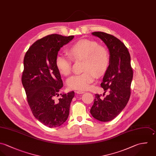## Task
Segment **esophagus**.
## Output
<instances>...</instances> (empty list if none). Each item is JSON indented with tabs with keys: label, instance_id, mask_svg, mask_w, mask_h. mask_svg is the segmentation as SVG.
Here are the masks:
<instances>
[{
	"label": "esophagus",
	"instance_id": "34e87169",
	"mask_svg": "<svg viewBox=\"0 0 156 156\" xmlns=\"http://www.w3.org/2000/svg\"><path fill=\"white\" fill-rule=\"evenodd\" d=\"M75 92L78 94H84V93H85V92H84V91H81V90H76Z\"/></svg>",
	"mask_w": 156,
	"mask_h": 156
}]
</instances>
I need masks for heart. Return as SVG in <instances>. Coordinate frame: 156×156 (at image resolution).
I'll return each mask as SVG.
<instances>
[{
  "mask_svg": "<svg viewBox=\"0 0 156 156\" xmlns=\"http://www.w3.org/2000/svg\"><path fill=\"white\" fill-rule=\"evenodd\" d=\"M70 58L73 61L83 60V73L75 75L67 80V86L71 89L84 90L90 87L96 75L102 76L109 65V54L103 46H98L96 41L83 39L73 44L67 51ZM58 70L64 75L71 72L72 62L70 58L58 55L55 60Z\"/></svg>",
  "mask_w": 156,
  "mask_h": 156,
  "instance_id": "1",
  "label": "heart"
}]
</instances>
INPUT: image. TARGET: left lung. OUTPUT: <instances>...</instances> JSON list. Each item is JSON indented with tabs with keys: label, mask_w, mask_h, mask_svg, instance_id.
<instances>
[{
	"label": "left lung",
	"mask_w": 156,
	"mask_h": 156,
	"mask_svg": "<svg viewBox=\"0 0 156 156\" xmlns=\"http://www.w3.org/2000/svg\"><path fill=\"white\" fill-rule=\"evenodd\" d=\"M107 46L110 54L109 65L101 86L109 94L104 99L96 94L90 113L94 119L108 122L115 119L124 108L131 94L133 72L129 53L124 44L115 36L103 32H94Z\"/></svg>",
	"instance_id": "obj_1"
}]
</instances>
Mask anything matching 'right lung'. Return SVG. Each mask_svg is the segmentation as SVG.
<instances>
[{
	"label": "right lung",
	"instance_id": "right-lung-1",
	"mask_svg": "<svg viewBox=\"0 0 156 156\" xmlns=\"http://www.w3.org/2000/svg\"><path fill=\"white\" fill-rule=\"evenodd\" d=\"M73 37L47 35L32 44L24 57L22 82L28 104L34 117L49 128L58 127L66 122L74 97L72 91L61 94L60 98L54 99L63 86L55 64L58 52Z\"/></svg>",
	"mask_w": 156,
	"mask_h": 156
}]
</instances>
